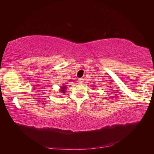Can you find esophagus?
I'll return each instance as SVG.
<instances>
[{"mask_svg": "<svg viewBox=\"0 0 154 154\" xmlns=\"http://www.w3.org/2000/svg\"><path fill=\"white\" fill-rule=\"evenodd\" d=\"M83 79H82V78H80V79H79V80H78V81H79V83L80 84H82L83 83Z\"/></svg>", "mask_w": 154, "mask_h": 154, "instance_id": "34e87169", "label": "esophagus"}]
</instances>
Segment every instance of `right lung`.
Returning <instances> with one entry per match:
<instances>
[{"mask_svg": "<svg viewBox=\"0 0 154 154\" xmlns=\"http://www.w3.org/2000/svg\"><path fill=\"white\" fill-rule=\"evenodd\" d=\"M67 87L65 85H62L60 87V92L62 94L65 93V91H66Z\"/></svg>", "mask_w": 154, "mask_h": 154, "instance_id": "right-lung-1", "label": "right lung"}]
</instances>
